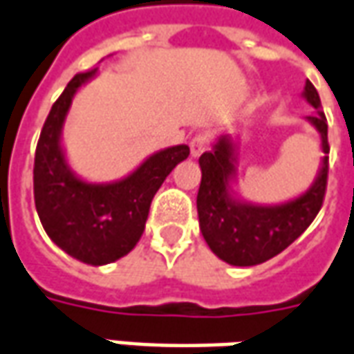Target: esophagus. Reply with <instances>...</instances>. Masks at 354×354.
<instances>
[{
	"label": "esophagus",
	"mask_w": 354,
	"mask_h": 354,
	"mask_svg": "<svg viewBox=\"0 0 354 354\" xmlns=\"http://www.w3.org/2000/svg\"><path fill=\"white\" fill-rule=\"evenodd\" d=\"M209 140L206 135H194L191 140V153L194 158H198L206 148H208Z\"/></svg>",
	"instance_id": "34e87169"
}]
</instances>
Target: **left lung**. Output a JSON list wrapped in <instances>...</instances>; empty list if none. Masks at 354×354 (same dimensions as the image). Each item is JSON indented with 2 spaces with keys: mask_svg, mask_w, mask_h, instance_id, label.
Masks as SVG:
<instances>
[{
  "mask_svg": "<svg viewBox=\"0 0 354 354\" xmlns=\"http://www.w3.org/2000/svg\"><path fill=\"white\" fill-rule=\"evenodd\" d=\"M304 98L318 109V115H308V121L320 131L324 153H330L328 121L320 111V96L310 80H306ZM198 162L202 181L196 208L201 231L212 252L227 264L256 266L277 256L303 235L324 204L330 171L328 156H324L322 171L310 191L275 208L250 206L229 196L227 179L233 173V148L227 138H221L214 150L202 153Z\"/></svg>",
  "mask_w": 354,
  "mask_h": 354,
  "instance_id": "8db88e82",
  "label": "left lung"
}]
</instances>
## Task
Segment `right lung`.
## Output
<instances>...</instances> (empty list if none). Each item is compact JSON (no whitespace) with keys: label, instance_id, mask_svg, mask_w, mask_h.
<instances>
[{"label":"right lung","instance_id":"add662e5","mask_svg":"<svg viewBox=\"0 0 354 354\" xmlns=\"http://www.w3.org/2000/svg\"><path fill=\"white\" fill-rule=\"evenodd\" d=\"M98 69L79 73L51 106L34 153V204L46 233L80 262L104 266L129 254L145 233L153 194L189 158V146L153 153L133 175L111 185H88L67 169L59 131L71 98Z\"/></svg>","mask_w":354,"mask_h":354}]
</instances>
